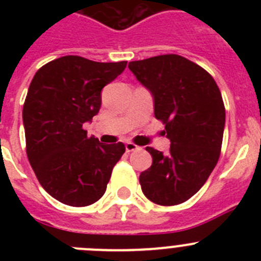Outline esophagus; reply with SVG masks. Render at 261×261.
Masks as SVG:
<instances>
[{"instance_id":"esophagus-1","label":"esophagus","mask_w":261,"mask_h":261,"mask_svg":"<svg viewBox=\"0 0 261 261\" xmlns=\"http://www.w3.org/2000/svg\"><path fill=\"white\" fill-rule=\"evenodd\" d=\"M138 149H140V147H138L136 144H133V142H126V144H125V150L128 151V153H130V151L138 150Z\"/></svg>"}]
</instances>
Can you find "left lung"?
<instances>
[{
    "label": "left lung",
    "mask_w": 261,
    "mask_h": 261,
    "mask_svg": "<svg viewBox=\"0 0 261 261\" xmlns=\"http://www.w3.org/2000/svg\"><path fill=\"white\" fill-rule=\"evenodd\" d=\"M154 98L155 119L165 124L170 153L146 147L153 163L140 175L144 195L171 206L191 199L208 180L222 146L225 106L208 71L179 55L129 62Z\"/></svg>",
    "instance_id": "obj_1"
}]
</instances>
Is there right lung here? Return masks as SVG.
Returning <instances> with one entry per match:
<instances>
[{"label": "right lung", "instance_id": "add662e5", "mask_svg": "<svg viewBox=\"0 0 261 261\" xmlns=\"http://www.w3.org/2000/svg\"><path fill=\"white\" fill-rule=\"evenodd\" d=\"M126 61L64 56L35 73L23 105L26 151L41 187L70 206H87L106 192L123 142L100 144L84 129L102 105V89Z\"/></svg>", "mask_w": 261, "mask_h": 261}]
</instances>
